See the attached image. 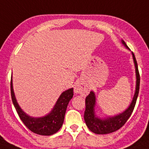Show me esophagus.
Returning a JSON list of instances; mask_svg holds the SVG:
<instances>
[{"label":"esophagus","mask_w":149,"mask_h":149,"mask_svg":"<svg viewBox=\"0 0 149 149\" xmlns=\"http://www.w3.org/2000/svg\"><path fill=\"white\" fill-rule=\"evenodd\" d=\"M74 91L76 94H81L82 95H86L88 93V90L87 88L83 86L80 82H78L75 85Z\"/></svg>","instance_id":"obj_1"}]
</instances>
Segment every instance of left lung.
I'll return each instance as SVG.
<instances>
[{
	"instance_id": "1",
	"label": "left lung",
	"mask_w": 149,
	"mask_h": 149,
	"mask_svg": "<svg viewBox=\"0 0 149 149\" xmlns=\"http://www.w3.org/2000/svg\"><path fill=\"white\" fill-rule=\"evenodd\" d=\"M122 43L125 45V46H126L127 49H128L126 43L123 40ZM132 55H133V59H134V65H135L136 84V91L133 100L128 108L127 109L125 112L116 116L102 119L96 116L95 112H94V107H95V103H96V97H95L94 93L93 91H91L90 94L85 98V114H84V119H85L86 125L88 126L89 130L94 134H107L116 131L121 128V127L127 122L134 111L136 103L137 97L139 94L140 77H139L136 60L135 55L133 52H132Z\"/></svg>"
}]
</instances>
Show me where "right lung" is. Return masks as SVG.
<instances>
[{
  "label": "right lung",
  "mask_w": 149,
  "mask_h": 149,
  "mask_svg": "<svg viewBox=\"0 0 149 149\" xmlns=\"http://www.w3.org/2000/svg\"><path fill=\"white\" fill-rule=\"evenodd\" d=\"M10 89L11 97L16 112L24 125L31 131L39 135L50 136L60 130L64 123L67 105L73 96V88H70L62 93L52 110L48 115L40 118L31 117L20 108L14 94L12 78L10 82Z\"/></svg>",
  "instance_id": "1"
}]
</instances>
